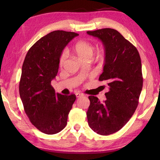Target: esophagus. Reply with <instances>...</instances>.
Here are the masks:
<instances>
[{"label":"esophagus","instance_id":"obj_1","mask_svg":"<svg viewBox=\"0 0 160 160\" xmlns=\"http://www.w3.org/2000/svg\"><path fill=\"white\" fill-rule=\"evenodd\" d=\"M76 96L77 98H80V97H82L84 95L82 93H76Z\"/></svg>","mask_w":160,"mask_h":160}]
</instances>
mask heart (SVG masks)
Listing matches in <instances>:
<instances>
[{
    "label": "heart",
    "mask_w": 160,
    "mask_h": 160,
    "mask_svg": "<svg viewBox=\"0 0 160 160\" xmlns=\"http://www.w3.org/2000/svg\"><path fill=\"white\" fill-rule=\"evenodd\" d=\"M93 47L89 42L86 41H78L75 44L72 48V52L81 61L90 60L93 56ZM66 58V53L64 52L61 53L59 58V65L60 67L63 66L65 63Z\"/></svg>",
    "instance_id": "b5f03b06"
}]
</instances>
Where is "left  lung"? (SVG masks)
Listing matches in <instances>:
<instances>
[{
	"mask_svg": "<svg viewBox=\"0 0 160 160\" xmlns=\"http://www.w3.org/2000/svg\"><path fill=\"white\" fill-rule=\"evenodd\" d=\"M103 44L104 64L100 81H106L107 100L89 96L87 117L90 128L102 135L118 131L127 123L138 105L143 86L140 54L133 45L111 28L87 32Z\"/></svg>",
	"mask_w": 160,
	"mask_h": 160,
	"instance_id": "8db88e82",
	"label": "left lung"
}]
</instances>
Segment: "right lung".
<instances>
[{
  "mask_svg": "<svg viewBox=\"0 0 160 160\" xmlns=\"http://www.w3.org/2000/svg\"><path fill=\"white\" fill-rule=\"evenodd\" d=\"M79 34L53 31L39 39L28 51L22 67L20 96L32 124L45 134L53 135L66 127L76 99L74 94L56 93L51 84L59 68V58L67 44Z\"/></svg>",
  "mask_w": 160,
  "mask_h": 160,
  "instance_id": "1",
  "label": "right lung"
}]
</instances>
